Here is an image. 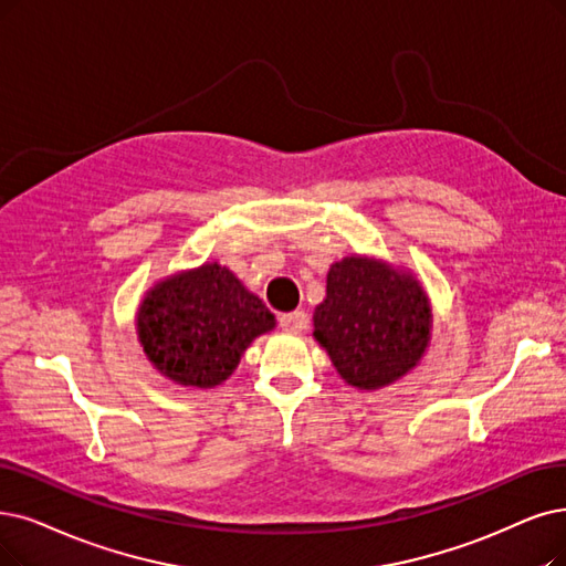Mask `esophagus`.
<instances>
[{"mask_svg":"<svg viewBox=\"0 0 566 566\" xmlns=\"http://www.w3.org/2000/svg\"><path fill=\"white\" fill-rule=\"evenodd\" d=\"M281 327L290 334H300L306 327V313L304 311H292V313H283L279 318Z\"/></svg>","mask_w":566,"mask_h":566,"instance_id":"34e87169","label":"esophagus"}]
</instances>
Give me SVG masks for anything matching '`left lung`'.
Returning <instances> with one entry per match:
<instances>
[{
  "instance_id": "left-lung-1",
  "label": "left lung",
  "mask_w": 566,
  "mask_h": 566,
  "mask_svg": "<svg viewBox=\"0 0 566 566\" xmlns=\"http://www.w3.org/2000/svg\"><path fill=\"white\" fill-rule=\"evenodd\" d=\"M313 325L342 378L376 390L418 365L432 315L413 276L382 262L346 258L329 269L327 297L315 308Z\"/></svg>"
}]
</instances>
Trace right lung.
Returning a JSON list of instances; mask_svg holds the SVG:
<instances>
[{"mask_svg":"<svg viewBox=\"0 0 566 566\" xmlns=\"http://www.w3.org/2000/svg\"><path fill=\"white\" fill-rule=\"evenodd\" d=\"M274 313L218 262L155 285L139 308V342L167 378L213 388L228 378Z\"/></svg>","mask_w":566,"mask_h":566,"instance_id":"right-lung-1","label":"right lung"}]
</instances>
